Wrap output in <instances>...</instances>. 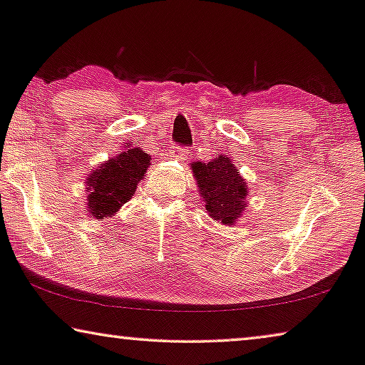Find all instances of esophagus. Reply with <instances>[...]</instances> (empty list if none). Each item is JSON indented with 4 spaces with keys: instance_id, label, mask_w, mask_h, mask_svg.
<instances>
[{
    "instance_id": "obj_1",
    "label": "esophagus",
    "mask_w": 365,
    "mask_h": 365,
    "mask_svg": "<svg viewBox=\"0 0 365 365\" xmlns=\"http://www.w3.org/2000/svg\"><path fill=\"white\" fill-rule=\"evenodd\" d=\"M187 155H188V149L187 148H182V145H175L173 144L170 148V157L175 160H187Z\"/></svg>"
}]
</instances>
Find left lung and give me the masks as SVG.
<instances>
[{
    "mask_svg": "<svg viewBox=\"0 0 365 365\" xmlns=\"http://www.w3.org/2000/svg\"><path fill=\"white\" fill-rule=\"evenodd\" d=\"M192 170L210 216L222 225H235L247 208V185L231 157H215L208 164L193 162Z\"/></svg>",
    "mask_w": 365,
    "mask_h": 365,
    "instance_id": "left-lung-1",
    "label": "left lung"
}]
</instances>
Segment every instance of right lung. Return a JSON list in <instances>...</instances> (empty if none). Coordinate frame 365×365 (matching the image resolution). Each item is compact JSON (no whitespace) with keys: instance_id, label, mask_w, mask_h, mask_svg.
<instances>
[{"instance_id":"obj_1","label":"right lung","mask_w":365,"mask_h":365,"mask_svg":"<svg viewBox=\"0 0 365 365\" xmlns=\"http://www.w3.org/2000/svg\"><path fill=\"white\" fill-rule=\"evenodd\" d=\"M126 150L103 162L86 178L88 213L101 221L118 213L133 198L135 187L150 165V155L140 148L126 145Z\"/></svg>"}]
</instances>
